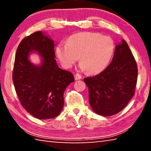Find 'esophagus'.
Returning <instances> with one entry per match:
<instances>
[{
  "label": "esophagus",
  "instance_id": "obj_1",
  "mask_svg": "<svg viewBox=\"0 0 151 151\" xmlns=\"http://www.w3.org/2000/svg\"><path fill=\"white\" fill-rule=\"evenodd\" d=\"M82 78V76L81 75H79V74H76V75H75V79L76 81L77 80H80V79Z\"/></svg>",
  "mask_w": 151,
  "mask_h": 151
}]
</instances>
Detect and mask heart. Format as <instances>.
<instances>
[{"label": "heart", "mask_w": 151, "mask_h": 151, "mask_svg": "<svg viewBox=\"0 0 151 151\" xmlns=\"http://www.w3.org/2000/svg\"><path fill=\"white\" fill-rule=\"evenodd\" d=\"M114 50L111 37L97 32H79L71 35L67 42H60L56 53L64 68H69L80 57L78 67L91 75L101 73L109 65Z\"/></svg>", "instance_id": "heart-1"}]
</instances>
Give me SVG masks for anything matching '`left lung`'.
Here are the masks:
<instances>
[{
    "mask_svg": "<svg viewBox=\"0 0 151 151\" xmlns=\"http://www.w3.org/2000/svg\"><path fill=\"white\" fill-rule=\"evenodd\" d=\"M137 75L136 61L127 42L122 39L105 69L93 77L84 78L93 111L103 116L121 111L134 96Z\"/></svg>",
    "mask_w": 151,
    "mask_h": 151,
    "instance_id": "obj_1",
    "label": "left lung"
}]
</instances>
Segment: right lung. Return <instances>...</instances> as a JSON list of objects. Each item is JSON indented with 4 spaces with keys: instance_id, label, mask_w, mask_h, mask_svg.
I'll use <instances>...</instances> for the list:
<instances>
[{
    "instance_id": "right-lung-1",
    "label": "right lung",
    "mask_w": 151,
    "mask_h": 151,
    "mask_svg": "<svg viewBox=\"0 0 151 151\" xmlns=\"http://www.w3.org/2000/svg\"><path fill=\"white\" fill-rule=\"evenodd\" d=\"M54 40L42 31L25 37L20 42L12 73L15 91L24 109L39 119L59 115L64 106V92L75 81L73 74L58 67L55 60ZM37 53L41 63L29 59Z\"/></svg>"
}]
</instances>
